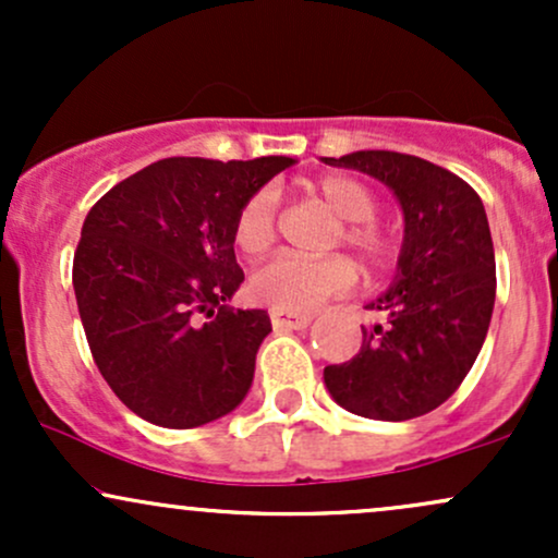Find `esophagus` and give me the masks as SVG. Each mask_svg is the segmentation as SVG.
Instances as JSON below:
<instances>
[{
  "mask_svg": "<svg viewBox=\"0 0 558 558\" xmlns=\"http://www.w3.org/2000/svg\"><path fill=\"white\" fill-rule=\"evenodd\" d=\"M275 330H301L312 323V315H296V312H270Z\"/></svg>",
  "mask_w": 558,
  "mask_h": 558,
  "instance_id": "34e87169",
  "label": "esophagus"
}]
</instances>
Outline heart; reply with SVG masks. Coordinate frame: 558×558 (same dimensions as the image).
Here are the masks:
<instances>
[{
	"label": "heart",
	"instance_id": "heart-1",
	"mask_svg": "<svg viewBox=\"0 0 558 558\" xmlns=\"http://www.w3.org/2000/svg\"><path fill=\"white\" fill-rule=\"evenodd\" d=\"M310 189L332 215L343 220L336 241L354 248L367 270L383 272L393 267L399 246L393 233L375 217L377 194L373 185L343 172H328L312 181ZM278 233L280 198L275 189L265 185L241 204L233 220V243L243 257L257 259L275 246ZM354 280V265L343 254H328V257L280 254L248 278V296L278 312H304L317 306L319 301L349 291Z\"/></svg>",
	"mask_w": 558,
	"mask_h": 558
}]
</instances>
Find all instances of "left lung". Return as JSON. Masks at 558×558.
Segmentation results:
<instances>
[{
	"label": "left lung",
	"mask_w": 558,
	"mask_h": 558,
	"mask_svg": "<svg viewBox=\"0 0 558 558\" xmlns=\"http://www.w3.org/2000/svg\"><path fill=\"white\" fill-rule=\"evenodd\" d=\"M323 162L377 178L403 209L396 283L367 304L388 319L362 328L360 354L325 367V386L360 417H422L462 386L488 336L496 254L485 207L470 183L412 155L373 149Z\"/></svg>",
	"instance_id": "1"
}]
</instances>
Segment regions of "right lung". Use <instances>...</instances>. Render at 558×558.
<instances>
[{
  "label": "right lung",
  "mask_w": 558,
  "mask_h": 558,
  "mask_svg": "<svg viewBox=\"0 0 558 558\" xmlns=\"http://www.w3.org/2000/svg\"><path fill=\"white\" fill-rule=\"evenodd\" d=\"M291 157L217 162L168 157L94 204L73 257L88 349L107 386L141 420L207 425L248 393L265 310H233L241 204Z\"/></svg>",
  "instance_id": "1"
}]
</instances>
